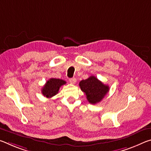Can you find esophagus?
<instances>
[{"label":"esophagus","instance_id":"1","mask_svg":"<svg viewBox=\"0 0 151 151\" xmlns=\"http://www.w3.org/2000/svg\"><path fill=\"white\" fill-rule=\"evenodd\" d=\"M69 82L71 84H75L76 82V79L75 78H69Z\"/></svg>","mask_w":151,"mask_h":151}]
</instances>
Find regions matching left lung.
<instances>
[{"instance_id":"8db88e82","label":"left lung","mask_w":151,"mask_h":151,"mask_svg":"<svg viewBox=\"0 0 151 151\" xmlns=\"http://www.w3.org/2000/svg\"><path fill=\"white\" fill-rule=\"evenodd\" d=\"M81 91L86 94L87 101L91 104H95L101 102L109 91V86L104 85L94 76L79 83Z\"/></svg>"}]
</instances>
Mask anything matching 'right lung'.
<instances>
[{"instance_id": "1", "label": "right lung", "mask_w": 151, "mask_h": 151, "mask_svg": "<svg viewBox=\"0 0 151 151\" xmlns=\"http://www.w3.org/2000/svg\"><path fill=\"white\" fill-rule=\"evenodd\" d=\"M66 81L59 78H50L42 88V94L47 98L56 95L59 91L60 87L63 85H65Z\"/></svg>"}]
</instances>
